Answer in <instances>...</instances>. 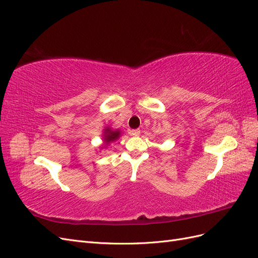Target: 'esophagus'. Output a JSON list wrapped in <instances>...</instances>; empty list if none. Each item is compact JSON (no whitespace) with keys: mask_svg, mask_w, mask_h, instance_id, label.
<instances>
[{"mask_svg":"<svg viewBox=\"0 0 258 258\" xmlns=\"http://www.w3.org/2000/svg\"><path fill=\"white\" fill-rule=\"evenodd\" d=\"M140 132H141V131H140V129H135V130H131L130 134H131V136L137 137V136L140 135Z\"/></svg>","mask_w":258,"mask_h":258,"instance_id":"34e87169","label":"esophagus"}]
</instances>
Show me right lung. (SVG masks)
I'll return each instance as SVG.
<instances>
[{"label": "right lung", "instance_id": "obj_1", "mask_svg": "<svg viewBox=\"0 0 258 258\" xmlns=\"http://www.w3.org/2000/svg\"><path fill=\"white\" fill-rule=\"evenodd\" d=\"M105 131H106V132H105V136H104V142H105L106 144H108L110 142L114 141V140H116V139H118L119 134H120V132H119L118 130H117V131H112V130H110V129H106Z\"/></svg>", "mask_w": 258, "mask_h": 258}]
</instances>
